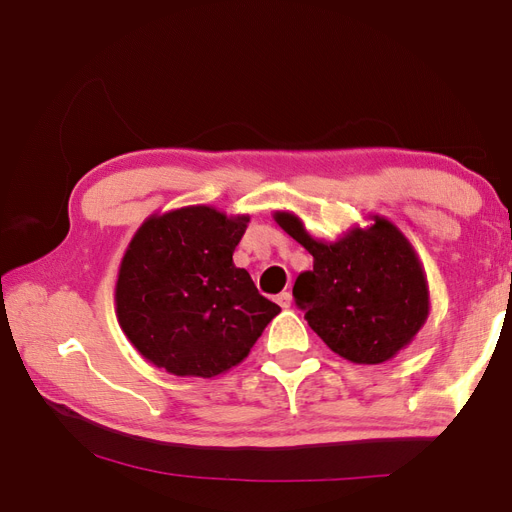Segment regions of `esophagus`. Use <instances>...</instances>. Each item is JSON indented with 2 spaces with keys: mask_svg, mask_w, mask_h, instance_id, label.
<instances>
[{
  "mask_svg": "<svg viewBox=\"0 0 512 512\" xmlns=\"http://www.w3.org/2000/svg\"><path fill=\"white\" fill-rule=\"evenodd\" d=\"M277 303H279V306L281 308H290V303H292V295H290V292H279V295H277Z\"/></svg>",
  "mask_w": 512,
  "mask_h": 512,
  "instance_id": "34e87169",
  "label": "esophagus"
}]
</instances>
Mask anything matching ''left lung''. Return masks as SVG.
Listing matches in <instances>:
<instances>
[{"label":"left lung","instance_id":"left-lung-1","mask_svg":"<svg viewBox=\"0 0 512 512\" xmlns=\"http://www.w3.org/2000/svg\"><path fill=\"white\" fill-rule=\"evenodd\" d=\"M275 222L312 255L292 297L334 354L356 365H380L416 339L431 310L429 281L416 248L383 215H367L334 239L314 237L299 215L275 211Z\"/></svg>","mask_w":512,"mask_h":512}]
</instances>
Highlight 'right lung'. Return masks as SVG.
<instances>
[{"mask_svg": "<svg viewBox=\"0 0 512 512\" xmlns=\"http://www.w3.org/2000/svg\"><path fill=\"white\" fill-rule=\"evenodd\" d=\"M250 222L211 204L151 213L118 268L116 319L138 354L173 376L215 378L250 354L281 308L233 250Z\"/></svg>", "mask_w": 512, "mask_h": 512, "instance_id": "1", "label": "right lung"}]
</instances>
